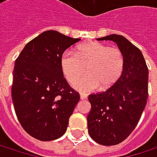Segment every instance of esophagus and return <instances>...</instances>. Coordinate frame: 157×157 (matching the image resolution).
Masks as SVG:
<instances>
[{
    "label": "esophagus",
    "mask_w": 157,
    "mask_h": 157,
    "mask_svg": "<svg viewBox=\"0 0 157 157\" xmlns=\"http://www.w3.org/2000/svg\"><path fill=\"white\" fill-rule=\"evenodd\" d=\"M80 98H81V100H85L87 98V94H80Z\"/></svg>",
    "instance_id": "obj_1"
}]
</instances>
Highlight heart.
Listing matches in <instances>:
<instances>
[{
	"mask_svg": "<svg viewBox=\"0 0 157 157\" xmlns=\"http://www.w3.org/2000/svg\"><path fill=\"white\" fill-rule=\"evenodd\" d=\"M63 76L73 82L86 70L87 75L78 79L73 86L79 92H91L99 87L105 91L121 78L124 69V56L117 48L90 42L79 45L75 54L64 52L60 59Z\"/></svg>",
	"mask_w": 157,
	"mask_h": 157,
	"instance_id": "heart-1",
	"label": "heart"
}]
</instances>
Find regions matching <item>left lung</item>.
<instances>
[{
	"label": "left lung",
	"instance_id": "1",
	"mask_svg": "<svg viewBox=\"0 0 157 157\" xmlns=\"http://www.w3.org/2000/svg\"><path fill=\"white\" fill-rule=\"evenodd\" d=\"M98 41H113L124 56L119 81L108 90L90 94L88 133L103 145H114L126 139L137 125L148 96V68L142 52L126 38L111 34Z\"/></svg>",
	"mask_w": 157,
	"mask_h": 157
}]
</instances>
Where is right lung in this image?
<instances>
[{"mask_svg":"<svg viewBox=\"0 0 157 157\" xmlns=\"http://www.w3.org/2000/svg\"><path fill=\"white\" fill-rule=\"evenodd\" d=\"M80 39L46 31L29 42L15 61L12 97L22 128L41 141L60 138L80 100L63 78L60 59Z\"/></svg>","mask_w":157,"mask_h":157,"instance_id":"1","label":"right lung"}]
</instances>
